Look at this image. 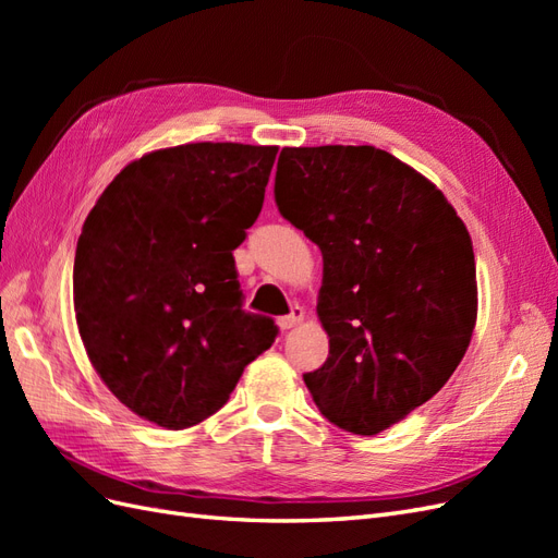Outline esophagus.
<instances>
[{"label": "esophagus", "instance_id": "1", "mask_svg": "<svg viewBox=\"0 0 558 558\" xmlns=\"http://www.w3.org/2000/svg\"><path fill=\"white\" fill-rule=\"evenodd\" d=\"M302 318H305V310H302V307H293L289 316H281V318H279V328H281V330H291V328H295L298 324H302Z\"/></svg>", "mask_w": 558, "mask_h": 558}]
</instances>
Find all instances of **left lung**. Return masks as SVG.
<instances>
[{"label": "left lung", "mask_w": 558, "mask_h": 558, "mask_svg": "<svg viewBox=\"0 0 558 558\" xmlns=\"http://www.w3.org/2000/svg\"><path fill=\"white\" fill-rule=\"evenodd\" d=\"M275 199L320 248L326 363L305 375L328 421L377 435L449 381L477 320L475 253L442 191L375 146H286Z\"/></svg>", "instance_id": "1"}]
</instances>
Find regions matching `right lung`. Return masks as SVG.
I'll use <instances>...</instances> for the list:
<instances>
[{"label":"right lung","instance_id":"add662e5","mask_svg":"<svg viewBox=\"0 0 558 558\" xmlns=\"http://www.w3.org/2000/svg\"><path fill=\"white\" fill-rule=\"evenodd\" d=\"M277 146L199 142L123 167L83 223L74 312L97 375L125 408L181 430L228 402L272 347L242 310L232 251L263 209Z\"/></svg>","mask_w":558,"mask_h":558}]
</instances>
